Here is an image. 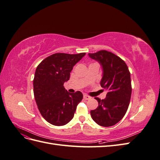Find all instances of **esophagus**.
Wrapping results in <instances>:
<instances>
[{
    "instance_id": "34e87169",
    "label": "esophagus",
    "mask_w": 160,
    "mask_h": 160,
    "mask_svg": "<svg viewBox=\"0 0 160 160\" xmlns=\"http://www.w3.org/2000/svg\"><path fill=\"white\" fill-rule=\"evenodd\" d=\"M83 98H84L85 99H86V100H88V99H91V97L89 96V95H83Z\"/></svg>"
}]
</instances>
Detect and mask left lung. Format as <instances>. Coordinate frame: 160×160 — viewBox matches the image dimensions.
Returning a JSON list of instances; mask_svg holds the SVG:
<instances>
[{
  "instance_id": "1",
  "label": "left lung",
  "mask_w": 160,
  "mask_h": 160,
  "mask_svg": "<svg viewBox=\"0 0 160 160\" xmlns=\"http://www.w3.org/2000/svg\"><path fill=\"white\" fill-rule=\"evenodd\" d=\"M88 55L102 66L100 84L108 91L104 99L95 98L99 106L91 111V118L101 126H113L124 117L129 105L132 89L129 69L123 60L108 51L101 50Z\"/></svg>"
}]
</instances>
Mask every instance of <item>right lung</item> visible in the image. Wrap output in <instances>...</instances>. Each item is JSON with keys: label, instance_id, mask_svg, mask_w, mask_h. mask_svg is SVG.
I'll return each mask as SVG.
<instances>
[{"label": "right lung", "instance_id": "1", "mask_svg": "<svg viewBox=\"0 0 160 160\" xmlns=\"http://www.w3.org/2000/svg\"><path fill=\"white\" fill-rule=\"evenodd\" d=\"M85 55L55 53L42 60L37 67L33 79L34 96L41 115L56 126L68 123L77 106L83 99L80 91L70 93L63 86L70 72Z\"/></svg>", "mask_w": 160, "mask_h": 160}]
</instances>
